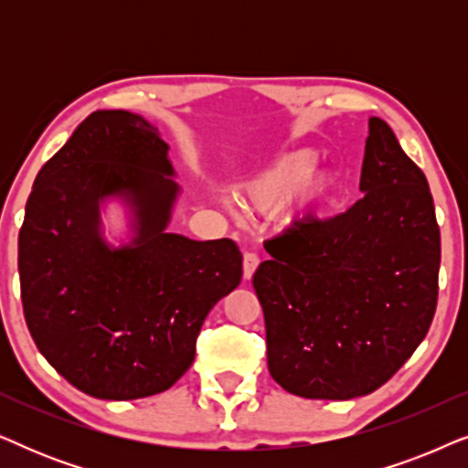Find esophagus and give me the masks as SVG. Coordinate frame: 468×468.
I'll return each instance as SVG.
<instances>
[{"instance_id": "1", "label": "esophagus", "mask_w": 468, "mask_h": 468, "mask_svg": "<svg viewBox=\"0 0 468 468\" xmlns=\"http://www.w3.org/2000/svg\"><path fill=\"white\" fill-rule=\"evenodd\" d=\"M260 266V258L255 253H245V258H242V277L245 279H251L255 268Z\"/></svg>"}]
</instances>
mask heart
Returning <instances> with one entry per match:
<instances>
[{
    "label": "heart",
    "instance_id": "obj_1",
    "mask_svg": "<svg viewBox=\"0 0 468 468\" xmlns=\"http://www.w3.org/2000/svg\"><path fill=\"white\" fill-rule=\"evenodd\" d=\"M315 162L317 153L311 149L283 153L242 187V204L261 215L285 207L290 223L313 219L338 191L336 172Z\"/></svg>",
    "mask_w": 468,
    "mask_h": 468
}]
</instances>
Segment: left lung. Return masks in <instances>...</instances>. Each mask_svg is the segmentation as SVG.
Instances as JSON below:
<instances>
[{
    "instance_id": "obj_1",
    "label": "left lung",
    "mask_w": 468,
    "mask_h": 468,
    "mask_svg": "<svg viewBox=\"0 0 468 468\" xmlns=\"http://www.w3.org/2000/svg\"><path fill=\"white\" fill-rule=\"evenodd\" d=\"M360 191L345 213L266 240L271 260L253 274L268 370L303 399L375 392L424 341L437 309L431 187L379 117L368 119Z\"/></svg>"
}]
</instances>
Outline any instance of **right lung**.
Returning a JSON list of instances; mask_svg holds the SVG:
<instances>
[{"label": "right lung", "instance_id": "add662e5", "mask_svg": "<svg viewBox=\"0 0 468 468\" xmlns=\"http://www.w3.org/2000/svg\"><path fill=\"white\" fill-rule=\"evenodd\" d=\"M157 127L98 111L42 165L18 232L27 328L50 367L101 400L175 386L196 357L204 319L242 279L234 240L168 232L178 185ZM133 208L130 246L99 232V204Z\"/></svg>", "mask_w": 468, "mask_h": 468}]
</instances>
